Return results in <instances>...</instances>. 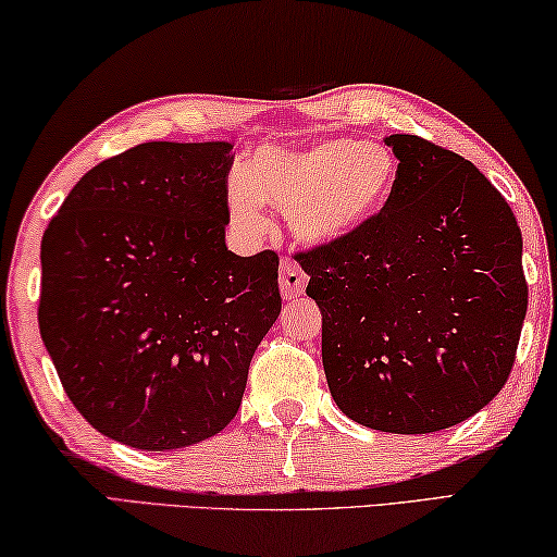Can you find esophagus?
Segmentation results:
<instances>
[{
  "label": "esophagus",
  "instance_id": "34e87169",
  "mask_svg": "<svg viewBox=\"0 0 557 557\" xmlns=\"http://www.w3.org/2000/svg\"><path fill=\"white\" fill-rule=\"evenodd\" d=\"M278 286H281V294H284V298L288 300L304 296V290L308 286L306 271L300 269L294 259H284L278 269Z\"/></svg>",
  "mask_w": 557,
  "mask_h": 557
}]
</instances>
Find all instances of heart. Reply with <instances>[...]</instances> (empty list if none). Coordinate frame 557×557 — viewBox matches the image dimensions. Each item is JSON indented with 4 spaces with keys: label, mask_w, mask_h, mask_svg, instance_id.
I'll list each match as a JSON object with an SVG mask.
<instances>
[{
    "label": "heart",
    "mask_w": 557,
    "mask_h": 557,
    "mask_svg": "<svg viewBox=\"0 0 557 557\" xmlns=\"http://www.w3.org/2000/svg\"><path fill=\"white\" fill-rule=\"evenodd\" d=\"M399 160L380 140L331 138L311 148L267 145L226 180V214L242 232L267 226V205L286 209L300 242L327 244L372 222L395 195Z\"/></svg>",
    "instance_id": "obj_1"
}]
</instances>
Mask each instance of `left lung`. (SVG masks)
<instances>
[{
	"label": "left lung",
	"mask_w": 557,
	"mask_h": 557,
	"mask_svg": "<svg viewBox=\"0 0 557 557\" xmlns=\"http://www.w3.org/2000/svg\"><path fill=\"white\" fill-rule=\"evenodd\" d=\"M387 207L338 242L298 251L323 313V368L352 422L430 434L506 385L528 308L523 239L498 189L461 154L389 135Z\"/></svg>",
	"instance_id": "8db88e82"
}]
</instances>
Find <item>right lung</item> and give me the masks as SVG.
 <instances>
[{
  "mask_svg": "<svg viewBox=\"0 0 557 557\" xmlns=\"http://www.w3.org/2000/svg\"><path fill=\"white\" fill-rule=\"evenodd\" d=\"M232 143H143L88 170L41 239V341L111 440L205 442L281 313L278 257L226 249Z\"/></svg>",
  "mask_w": 557,
  "mask_h": 557,
  "instance_id": "obj_1",
  "label": "right lung"
}]
</instances>
